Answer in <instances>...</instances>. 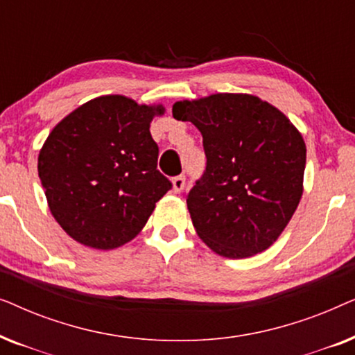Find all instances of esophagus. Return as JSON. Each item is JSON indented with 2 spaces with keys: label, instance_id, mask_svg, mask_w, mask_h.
Segmentation results:
<instances>
[{
  "label": "esophagus",
  "instance_id": "34e87169",
  "mask_svg": "<svg viewBox=\"0 0 355 355\" xmlns=\"http://www.w3.org/2000/svg\"><path fill=\"white\" fill-rule=\"evenodd\" d=\"M184 186H186V178H184V176H176L173 179V191L176 193L182 192Z\"/></svg>",
  "mask_w": 355,
  "mask_h": 355
}]
</instances>
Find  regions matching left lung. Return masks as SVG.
I'll return each instance as SVG.
<instances>
[{"label":"left lung","mask_w":355,"mask_h":355,"mask_svg":"<svg viewBox=\"0 0 355 355\" xmlns=\"http://www.w3.org/2000/svg\"><path fill=\"white\" fill-rule=\"evenodd\" d=\"M173 116L203 137L207 168L186 197L198 237L227 259L268 249L302 197L307 150L299 130L247 94L176 101Z\"/></svg>","instance_id":"1"}]
</instances>
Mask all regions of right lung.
<instances>
[{"instance_id": "right-lung-1", "label": "right lung", "mask_w": 355, "mask_h": 355, "mask_svg": "<svg viewBox=\"0 0 355 355\" xmlns=\"http://www.w3.org/2000/svg\"><path fill=\"white\" fill-rule=\"evenodd\" d=\"M162 105L123 95L87 101L55 125L38 155L51 215L72 239L111 250L132 241L173 184L150 134Z\"/></svg>"}]
</instances>
